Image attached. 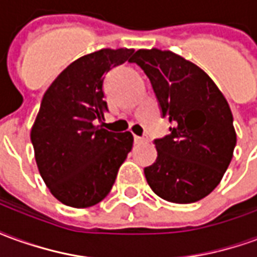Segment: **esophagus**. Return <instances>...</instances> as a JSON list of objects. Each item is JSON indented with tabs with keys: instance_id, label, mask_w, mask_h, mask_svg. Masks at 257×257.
Wrapping results in <instances>:
<instances>
[{
	"instance_id": "1",
	"label": "esophagus",
	"mask_w": 257,
	"mask_h": 257,
	"mask_svg": "<svg viewBox=\"0 0 257 257\" xmlns=\"http://www.w3.org/2000/svg\"><path fill=\"white\" fill-rule=\"evenodd\" d=\"M147 140H149L147 136H135V142H136V143H145Z\"/></svg>"
}]
</instances>
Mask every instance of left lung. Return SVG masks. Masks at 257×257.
I'll return each instance as SVG.
<instances>
[{
	"mask_svg": "<svg viewBox=\"0 0 257 257\" xmlns=\"http://www.w3.org/2000/svg\"><path fill=\"white\" fill-rule=\"evenodd\" d=\"M149 77L171 134L154 140L156 162L145 168L151 190L165 201L191 204L212 193L237 143L232 114L209 75L176 53L139 49L131 59Z\"/></svg>",
	"mask_w": 257,
	"mask_h": 257,
	"instance_id": "obj_1",
	"label": "left lung"
}]
</instances>
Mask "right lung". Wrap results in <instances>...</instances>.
Segmentation results:
<instances>
[{"label": "right lung", "mask_w": 257, "mask_h": 257, "mask_svg": "<svg viewBox=\"0 0 257 257\" xmlns=\"http://www.w3.org/2000/svg\"><path fill=\"white\" fill-rule=\"evenodd\" d=\"M134 52L119 48L85 55L64 68L42 97L31 143L41 178L62 204L88 208L100 202L132 150L131 132L95 123L108 111L104 75L131 62Z\"/></svg>", "instance_id": "obj_1"}]
</instances>
